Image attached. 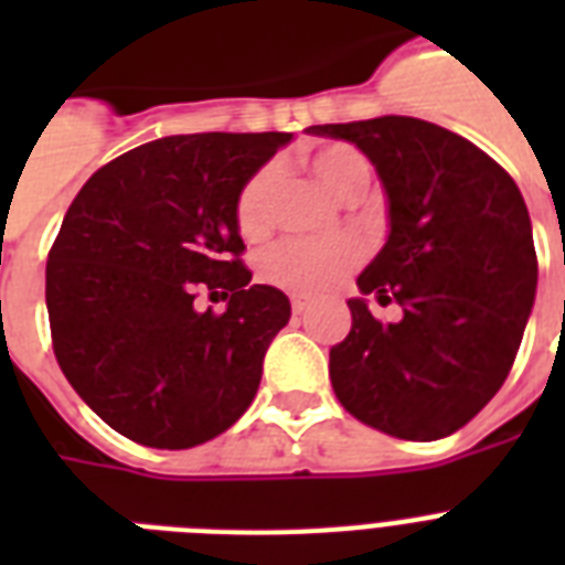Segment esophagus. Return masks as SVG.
Masks as SVG:
<instances>
[{
    "label": "esophagus",
    "mask_w": 565,
    "mask_h": 565,
    "mask_svg": "<svg viewBox=\"0 0 565 565\" xmlns=\"http://www.w3.org/2000/svg\"><path fill=\"white\" fill-rule=\"evenodd\" d=\"M310 299L308 296H292V313H308Z\"/></svg>",
    "instance_id": "esophagus-1"
}]
</instances>
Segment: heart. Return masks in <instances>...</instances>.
Returning a JSON list of instances; mask_svg holds the SVG:
<instances>
[{
    "instance_id": "1",
    "label": "heart",
    "mask_w": 565,
    "mask_h": 565,
    "mask_svg": "<svg viewBox=\"0 0 565 565\" xmlns=\"http://www.w3.org/2000/svg\"><path fill=\"white\" fill-rule=\"evenodd\" d=\"M308 167L313 170L322 188L334 195L354 202L370 188L372 170L354 146L328 143L308 154ZM278 184L275 167H260L243 184L237 195V225L246 237L264 234L273 216V193ZM361 246L354 239H287L275 246L264 260V275L273 284L301 296H322L343 281V275L361 260Z\"/></svg>"
}]
</instances>
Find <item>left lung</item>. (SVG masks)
Instances as JSON below:
<instances>
[{
    "label": "left lung",
    "instance_id": "8db88e82",
    "mask_svg": "<svg viewBox=\"0 0 565 565\" xmlns=\"http://www.w3.org/2000/svg\"><path fill=\"white\" fill-rule=\"evenodd\" d=\"M375 167L390 234L358 275L352 331L331 349L345 411L398 439L448 437L499 393L536 296L531 216L516 181L443 126L375 117L310 126ZM403 308L377 323L369 296Z\"/></svg>",
    "mask_w": 565,
    "mask_h": 565
}]
</instances>
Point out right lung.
Wrapping results in <instances>:
<instances>
[{"label":"right lung","instance_id":"obj_1","mask_svg":"<svg viewBox=\"0 0 565 565\" xmlns=\"http://www.w3.org/2000/svg\"><path fill=\"white\" fill-rule=\"evenodd\" d=\"M292 135H172L93 172L49 252L61 372L96 416L152 448L228 430L260 384L290 299L248 284L237 195ZM207 286L222 315L194 310Z\"/></svg>","mask_w":565,"mask_h":565}]
</instances>
